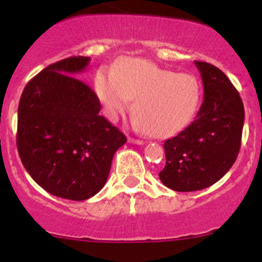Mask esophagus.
Segmentation results:
<instances>
[{
	"label": "esophagus",
	"mask_w": 262,
	"mask_h": 262,
	"mask_svg": "<svg viewBox=\"0 0 262 262\" xmlns=\"http://www.w3.org/2000/svg\"><path fill=\"white\" fill-rule=\"evenodd\" d=\"M129 143H136V144H144V141L142 139H136V138H128Z\"/></svg>",
	"instance_id": "esophagus-1"
}]
</instances>
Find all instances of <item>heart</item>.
Wrapping results in <instances>:
<instances>
[{
    "label": "heart",
    "mask_w": 262,
    "mask_h": 262,
    "mask_svg": "<svg viewBox=\"0 0 262 262\" xmlns=\"http://www.w3.org/2000/svg\"><path fill=\"white\" fill-rule=\"evenodd\" d=\"M96 93L111 120L133 103V123L154 137H169L184 129L201 105V83L189 73H175L144 58H125L114 74L101 70Z\"/></svg>",
    "instance_id": "obj_1"
}]
</instances>
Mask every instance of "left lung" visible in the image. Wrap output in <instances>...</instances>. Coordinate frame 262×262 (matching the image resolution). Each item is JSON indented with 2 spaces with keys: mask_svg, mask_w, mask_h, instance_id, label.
I'll list each match as a JSON object with an SVG mask.
<instances>
[{
  "mask_svg": "<svg viewBox=\"0 0 262 262\" xmlns=\"http://www.w3.org/2000/svg\"><path fill=\"white\" fill-rule=\"evenodd\" d=\"M204 83V102L184 130L164 143L166 164L159 177L167 188L193 192L210 187L233 166L241 148L245 107L229 78L194 61Z\"/></svg>",
  "mask_w": 262,
  "mask_h": 262,
  "instance_id": "8db88e82",
  "label": "left lung"
}]
</instances>
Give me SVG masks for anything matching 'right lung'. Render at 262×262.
Listing matches in <instances>:
<instances>
[{"label": "right lung", "instance_id": "obj_1", "mask_svg": "<svg viewBox=\"0 0 262 262\" xmlns=\"http://www.w3.org/2000/svg\"><path fill=\"white\" fill-rule=\"evenodd\" d=\"M90 57L48 65L25 85L17 108L16 146L23 165L51 194L84 201L107 180L115 152L126 142L100 115L96 93L77 77Z\"/></svg>", "mask_w": 262, "mask_h": 262}]
</instances>
